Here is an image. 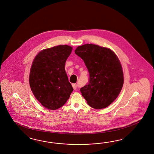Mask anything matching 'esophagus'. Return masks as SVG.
I'll return each instance as SVG.
<instances>
[{
	"label": "esophagus",
	"mask_w": 154,
	"mask_h": 154,
	"mask_svg": "<svg viewBox=\"0 0 154 154\" xmlns=\"http://www.w3.org/2000/svg\"><path fill=\"white\" fill-rule=\"evenodd\" d=\"M72 86H73V88L74 90H76L77 88V84H73Z\"/></svg>",
	"instance_id": "esophagus-1"
}]
</instances>
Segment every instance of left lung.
<instances>
[{
    "instance_id": "1",
    "label": "left lung",
    "mask_w": 154,
    "mask_h": 154,
    "mask_svg": "<svg viewBox=\"0 0 154 154\" xmlns=\"http://www.w3.org/2000/svg\"><path fill=\"white\" fill-rule=\"evenodd\" d=\"M75 52L84 60L89 73V83L80 89L82 97L91 107H107L118 97L124 84L119 59L109 48L93 44L77 47Z\"/></svg>"
}]
</instances>
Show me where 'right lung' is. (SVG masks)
Instances as JSON below:
<instances>
[{
	"instance_id": "1",
	"label": "right lung",
	"mask_w": 154,
	"mask_h": 154,
	"mask_svg": "<svg viewBox=\"0 0 154 154\" xmlns=\"http://www.w3.org/2000/svg\"><path fill=\"white\" fill-rule=\"evenodd\" d=\"M72 47L59 45L43 50L34 59L29 84L34 95L45 107L55 110L62 107L73 89L65 70Z\"/></svg>"
}]
</instances>
